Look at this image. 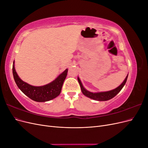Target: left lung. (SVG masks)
Instances as JSON below:
<instances>
[{
	"label": "left lung",
	"mask_w": 148,
	"mask_h": 148,
	"mask_svg": "<svg viewBox=\"0 0 148 148\" xmlns=\"http://www.w3.org/2000/svg\"><path fill=\"white\" fill-rule=\"evenodd\" d=\"M127 78H128V75L127 76V77L125 78L123 82L121 84L119 87L113 89V90L107 91V92H96V93L89 92V91H87L86 89H85L78 77V81L79 82L80 87H81L82 91L84 95H85L86 96L91 98V99H92L94 100L108 101V100L112 99V98H113L114 97H115L121 91V89L123 88L124 85L127 82Z\"/></svg>",
	"instance_id": "left-lung-1"
}]
</instances>
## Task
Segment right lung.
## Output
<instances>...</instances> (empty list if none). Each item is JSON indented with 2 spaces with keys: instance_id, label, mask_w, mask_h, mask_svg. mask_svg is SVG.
<instances>
[{
  "instance_id": "obj_1",
  "label": "right lung",
  "mask_w": 148,
  "mask_h": 148,
  "mask_svg": "<svg viewBox=\"0 0 148 148\" xmlns=\"http://www.w3.org/2000/svg\"><path fill=\"white\" fill-rule=\"evenodd\" d=\"M12 71L13 78L17 86L26 96L34 101L46 102L54 99L60 95L62 85L66 77L68 69H66L54 81L42 86H33L22 81L16 72L14 67V62Z\"/></svg>"
}]
</instances>
